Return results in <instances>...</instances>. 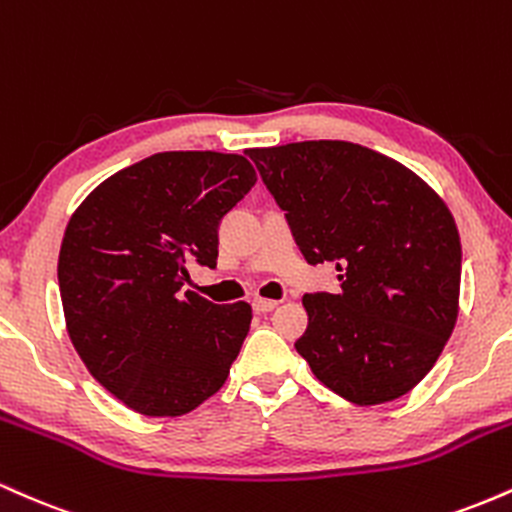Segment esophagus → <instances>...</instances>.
Segmentation results:
<instances>
[{"mask_svg":"<svg viewBox=\"0 0 512 512\" xmlns=\"http://www.w3.org/2000/svg\"><path fill=\"white\" fill-rule=\"evenodd\" d=\"M276 301H272V298H255L252 301V308H255V313H269V310L276 308Z\"/></svg>","mask_w":512,"mask_h":512,"instance_id":"34e87169","label":"esophagus"}]
</instances>
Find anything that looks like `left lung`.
<instances>
[{
	"instance_id": "8db88e82",
	"label": "left lung",
	"mask_w": 512,
	"mask_h": 512,
	"mask_svg": "<svg viewBox=\"0 0 512 512\" xmlns=\"http://www.w3.org/2000/svg\"><path fill=\"white\" fill-rule=\"evenodd\" d=\"M310 264L342 291L305 293L296 351L358 407L414 390L460 313L462 245L448 204L414 170L339 139L248 149Z\"/></svg>"
}]
</instances>
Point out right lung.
I'll list each match as a JSON object with an SVG mask.
<instances>
[{"label": "right lung", "instance_id": "1", "mask_svg": "<svg viewBox=\"0 0 512 512\" xmlns=\"http://www.w3.org/2000/svg\"><path fill=\"white\" fill-rule=\"evenodd\" d=\"M257 182L245 156L163 151L117 170L64 228L60 296L88 373L144 416H182L221 390L250 332L245 301L182 291L216 267L219 223Z\"/></svg>", "mask_w": 512, "mask_h": 512}]
</instances>
